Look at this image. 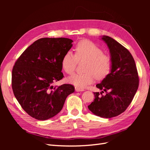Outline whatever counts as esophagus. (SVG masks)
<instances>
[{"label": "esophagus", "mask_w": 150, "mask_h": 150, "mask_svg": "<svg viewBox=\"0 0 150 150\" xmlns=\"http://www.w3.org/2000/svg\"><path fill=\"white\" fill-rule=\"evenodd\" d=\"M75 90L77 92H79V91H84V89L81 88L77 87V86H76V87H75Z\"/></svg>", "instance_id": "esophagus-1"}]
</instances>
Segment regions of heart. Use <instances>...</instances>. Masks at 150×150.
Here are the masks:
<instances>
[{"label": "heart", "mask_w": 150, "mask_h": 150, "mask_svg": "<svg viewBox=\"0 0 150 150\" xmlns=\"http://www.w3.org/2000/svg\"><path fill=\"white\" fill-rule=\"evenodd\" d=\"M75 55L71 51L65 53L61 61L62 69L67 74L73 73L78 61H87L86 72L74 74L68 78V82L77 87L84 88L93 83L95 78L103 79L110 73L111 68V59L104 54L96 44L88 40L79 42L75 47Z\"/></svg>", "instance_id": "obj_1"}]
</instances>
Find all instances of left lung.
Segmentation results:
<instances>
[{
  "label": "left lung",
  "instance_id": "obj_1",
  "mask_svg": "<svg viewBox=\"0 0 150 150\" xmlns=\"http://www.w3.org/2000/svg\"><path fill=\"white\" fill-rule=\"evenodd\" d=\"M101 39L110 49L111 72L96 84L98 89L103 91L94 93V101L88 107L95 115L111 118L123 112L132 101L138 88L139 77L128 50L109 36L103 35ZM104 91L107 93L105 95L102 94Z\"/></svg>",
  "mask_w": 150,
  "mask_h": 150
}]
</instances>
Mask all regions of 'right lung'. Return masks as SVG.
<instances>
[{"mask_svg": "<svg viewBox=\"0 0 150 150\" xmlns=\"http://www.w3.org/2000/svg\"><path fill=\"white\" fill-rule=\"evenodd\" d=\"M72 40L41 38L27 48L12 69V88L17 100L29 115L46 120L59 112L74 87L64 84L54 87L62 79V59L72 47Z\"/></svg>", "mask_w": 150, "mask_h": 150, "instance_id": "obj_1", "label": "right lung"}]
</instances>
